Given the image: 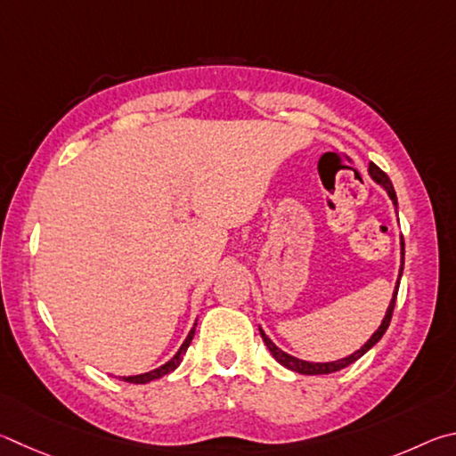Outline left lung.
<instances>
[{
  "label": "left lung",
  "mask_w": 456,
  "mask_h": 456,
  "mask_svg": "<svg viewBox=\"0 0 456 456\" xmlns=\"http://www.w3.org/2000/svg\"><path fill=\"white\" fill-rule=\"evenodd\" d=\"M369 174H370V178L379 183V186H382V188L388 191V196H390V200H393V204L396 208V194H395L393 182H390L388 175L382 172L377 164H372V162L369 166ZM403 268H404V240H403V236H401V270H398V281H396L395 292H393V300H390V305L387 308V314H385V318H382V322H380V326L377 329V332H374L372 337L366 340L361 348L356 350V353H353V354L346 356V358H340V361H334V362H308V361H300V358L292 356V354L284 353V350L278 348L274 342L266 337L265 330H262V329H260V337H262V340H265V345L268 346V350H270V353H273V356L276 358V361L281 362L282 366H286V369H289V370L300 372V374H330V372H337V370L346 369L348 364L356 362L358 358L369 353V350L382 338V334L387 332L388 324H390V318H393V310H395V302H396V294H398V284H401Z\"/></svg>",
  "instance_id": "1"
}]
</instances>
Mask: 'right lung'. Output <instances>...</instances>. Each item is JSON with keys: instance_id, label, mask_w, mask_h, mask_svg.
<instances>
[{"instance_id": "obj_1", "label": "right lung", "mask_w": 456, "mask_h": 456, "mask_svg": "<svg viewBox=\"0 0 456 456\" xmlns=\"http://www.w3.org/2000/svg\"><path fill=\"white\" fill-rule=\"evenodd\" d=\"M194 332H196V324L191 326V330L188 332V337H186V340H183V345L180 346V350L178 353H175L170 361H167L166 364H162L159 366V369H154V370H150V372H143V374H135V377H122V380H126V382H134V385H146V382H150V380H156V379H162V377H166V374H170L172 370H175L180 366V362H182V356L186 354V350H188V346H190V342H191V338H194Z\"/></svg>"}]
</instances>
